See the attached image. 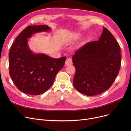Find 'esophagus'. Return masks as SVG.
I'll return each mask as SVG.
<instances>
[{"instance_id": "esophagus-1", "label": "esophagus", "mask_w": 131, "mask_h": 131, "mask_svg": "<svg viewBox=\"0 0 131 131\" xmlns=\"http://www.w3.org/2000/svg\"><path fill=\"white\" fill-rule=\"evenodd\" d=\"M72 64V59L71 58H67L66 61H65V66H67L71 65Z\"/></svg>"}]
</instances>
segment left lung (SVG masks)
<instances>
[{
    "label": "left lung",
    "mask_w": 131,
    "mask_h": 131,
    "mask_svg": "<svg viewBox=\"0 0 131 131\" xmlns=\"http://www.w3.org/2000/svg\"><path fill=\"white\" fill-rule=\"evenodd\" d=\"M74 88L88 96L105 92L112 86L121 64V48L112 33L103 27L98 41L84 45L74 52Z\"/></svg>",
    "instance_id": "1"
}]
</instances>
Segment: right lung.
<instances>
[{"label":"right lung","instance_id":"add662e5","mask_svg":"<svg viewBox=\"0 0 131 131\" xmlns=\"http://www.w3.org/2000/svg\"><path fill=\"white\" fill-rule=\"evenodd\" d=\"M47 25L26 27L13 43L9 52L10 76L19 90L30 95H39L52 85L57 73L63 67L66 57L54 58L43 53H34L28 42L34 34L49 32Z\"/></svg>","mask_w":131,"mask_h":131}]
</instances>
